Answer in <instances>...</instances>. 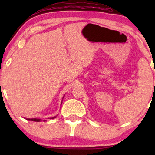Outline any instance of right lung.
Wrapping results in <instances>:
<instances>
[{"label": "right lung", "instance_id": "add662e5", "mask_svg": "<svg viewBox=\"0 0 155 155\" xmlns=\"http://www.w3.org/2000/svg\"><path fill=\"white\" fill-rule=\"evenodd\" d=\"M63 97H64V96H63ZM62 101H63V100H62ZM62 104V103H61ZM56 116H54V117H51V118H49V119H53V118H56ZM27 120H31V121H36V122H40V121H41L42 120V119H41V118H26ZM44 121H46L45 120H43Z\"/></svg>", "mask_w": 155, "mask_h": 155}]
</instances>
